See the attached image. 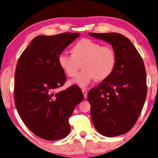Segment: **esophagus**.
<instances>
[{
    "label": "esophagus",
    "instance_id": "1",
    "mask_svg": "<svg viewBox=\"0 0 158 158\" xmlns=\"http://www.w3.org/2000/svg\"><path fill=\"white\" fill-rule=\"evenodd\" d=\"M81 91H82V93L84 95V97H85V98H87V91L86 90V89H81Z\"/></svg>",
    "mask_w": 158,
    "mask_h": 158
}]
</instances>
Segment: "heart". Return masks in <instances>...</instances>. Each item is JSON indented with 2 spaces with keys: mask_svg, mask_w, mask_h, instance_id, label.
Here are the masks:
<instances>
[{
  "mask_svg": "<svg viewBox=\"0 0 158 158\" xmlns=\"http://www.w3.org/2000/svg\"><path fill=\"white\" fill-rule=\"evenodd\" d=\"M71 55L61 54L57 59L60 67L70 77L77 74L81 65L83 68L77 77L69 81L71 85L86 87L95 79H108L115 69L117 58L114 49L93 40H79L71 47Z\"/></svg>",
  "mask_w": 158,
  "mask_h": 158,
  "instance_id": "1",
  "label": "heart"
}]
</instances>
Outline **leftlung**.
Returning a JSON list of instances; mask_svg holds the SVG:
<instances>
[{
    "mask_svg": "<svg viewBox=\"0 0 158 158\" xmlns=\"http://www.w3.org/2000/svg\"><path fill=\"white\" fill-rule=\"evenodd\" d=\"M88 34L110 44L117 58L112 74L87 95L92 121L104 136L123 135L136 123L147 97L143 60L131 41L120 33Z\"/></svg>",
    "mask_w": 158,
    "mask_h": 158,
    "instance_id": "8db88e82",
    "label": "left lung"
}]
</instances>
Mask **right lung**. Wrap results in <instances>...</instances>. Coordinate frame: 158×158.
<instances>
[{
  "label": "right lung",
  "instance_id": "add662e5",
  "mask_svg": "<svg viewBox=\"0 0 158 158\" xmlns=\"http://www.w3.org/2000/svg\"><path fill=\"white\" fill-rule=\"evenodd\" d=\"M77 37V33L37 35L22 53L16 67L17 110L26 126L45 140H58L69 134V117L84 99L77 85L55 93L65 81L57 59Z\"/></svg>",
  "mask_w": 158,
  "mask_h": 158
}]
</instances>
